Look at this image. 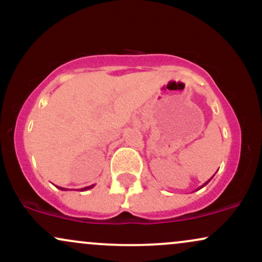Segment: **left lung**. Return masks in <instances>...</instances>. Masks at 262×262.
Segmentation results:
<instances>
[{
	"label": "left lung",
	"mask_w": 262,
	"mask_h": 262,
	"mask_svg": "<svg viewBox=\"0 0 262 262\" xmlns=\"http://www.w3.org/2000/svg\"><path fill=\"white\" fill-rule=\"evenodd\" d=\"M213 177H214V175H213L212 177H210V179L208 180V181H207V182H204V183H203V185H202V186H201V187H198V188H197V191H198V189H201V188H202V187H204V186H206V185H207V183H208V182L210 181V180H212V179H213Z\"/></svg>",
	"instance_id": "obj_1"
}]
</instances>
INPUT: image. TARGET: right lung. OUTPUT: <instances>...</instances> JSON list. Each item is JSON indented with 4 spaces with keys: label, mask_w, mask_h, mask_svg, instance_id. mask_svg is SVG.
<instances>
[{
    "label": "right lung",
    "mask_w": 262,
    "mask_h": 262,
    "mask_svg": "<svg viewBox=\"0 0 262 262\" xmlns=\"http://www.w3.org/2000/svg\"><path fill=\"white\" fill-rule=\"evenodd\" d=\"M93 186L95 185H91V186H87V187H83V188H81L80 191H87V189H91ZM56 187H58L59 189H61V191H68V188H64V187H59V186H56Z\"/></svg>",
    "instance_id": "obj_1"
}]
</instances>
